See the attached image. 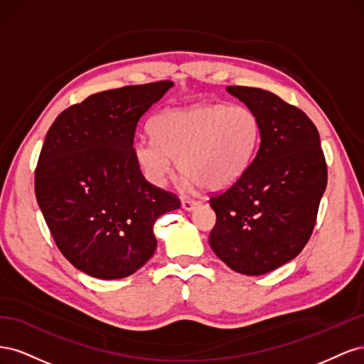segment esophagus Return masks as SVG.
Wrapping results in <instances>:
<instances>
[{"instance_id":"obj_1","label":"esophagus","mask_w":364,"mask_h":364,"mask_svg":"<svg viewBox=\"0 0 364 364\" xmlns=\"http://www.w3.org/2000/svg\"><path fill=\"white\" fill-rule=\"evenodd\" d=\"M199 205H200V202L193 200V199H183L182 200V208L185 209V211H193V209L197 208Z\"/></svg>"}]
</instances>
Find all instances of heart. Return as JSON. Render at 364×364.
Listing matches in <instances>:
<instances>
[{"mask_svg":"<svg viewBox=\"0 0 364 364\" xmlns=\"http://www.w3.org/2000/svg\"><path fill=\"white\" fill-rule=\"evenodd\" d=\"M153 139H138L134 153L146 178L162 185L173 159L186 181L220 191L234 185L255 155L259 121L241 105L168 109L150 123Z\"/></svg>","mask_w":364,"mask_h":364,"instance_id":"1","label":"heart"}]
</instances>
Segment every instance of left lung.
<instances>
[{"instance_id": "1", "label": "left lung", "mask_w": 364, "mask_h": 364, "mask_svg": "<svg viewBox=\"0 0 364 364\" xmlns=\"http://www.w3.org/2000/svg\"><path fill=\"white\" fill-rule=\"evenodd\" d=\"M259 121V149L243 176L209 205L215 255L243 274H264L299 255L316 225L328 170L321 138L304 111L273 92L228 86Z\"/></svg>"}]
</instances>
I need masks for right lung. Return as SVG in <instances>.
I'll return each mask as SVG.
<instances>
[{
    "label": "right lung",
    "mask_w": 364,
    "mask_h": 364,
    "mask_svg": "<svg viewBox=\"0 0 364 364\" xmlns=\"http://www.w3.org/2000/svg\"><path fill=\"white\" fill-rule=\"evenodd\" d=\"M170 80L123 86L70 106L47 132L35 193L56 246L100 279L135 273L153 257V226L179 197L146 181L134 153L139 118Z\"/></svg>",
    "instance_id": "add662e5"
}]
</instances>
